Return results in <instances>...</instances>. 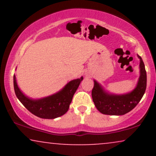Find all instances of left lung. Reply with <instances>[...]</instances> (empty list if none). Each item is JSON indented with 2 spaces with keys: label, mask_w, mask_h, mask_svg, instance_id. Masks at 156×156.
Listing matches in <instances>:
<instances>
[{
  "label": "left lung",
  "mask_w": 156,
  "mask_h": 156,
  "mask_svg": "<svg viewBox=\"0 0 156 156\" xmlns=\"http://www.w3.org/2000/svg\"><path fill=\"white\" fill-rule=\"evenodd\" d=\"M140 59V76L132 92L125 94H113L106 92L101 84L94 80L92 91L93 102L100 112L107 115H123L136 106L144 95L147 87V73L142 58Z\"/></svg>",
  "instance_id": "obj_1"
}]
</instances>
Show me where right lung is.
<instances>
[{"label":"right lung","instance_id":"obj_1","mask_svg":"<svg viewBox=\"0 0 156 156\" xmlns=\"http://www.w3.org/2000/svg\"><path fill=\"white\" fill-rule=\"evenodd\" d=\"M82 80L83 77L71 80L58 92L38 100L31 99L21 92L15 76H14V89L17 98L30 112L42 119H55L67 112L73 95Z\"/></svg>","mask_w":156,"mask_h":156}]
</instances>
